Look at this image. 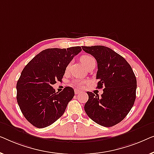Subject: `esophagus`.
Segmentation results:
<instances>
[{
    "mask_svg": "<svg viewBox=\"0 0 154 154\" xmlns=\"http://www.w3.org/2000/svg\"><path fill=\"white\" fill-rule=\"evenodd\" d=\"M82 91L80 90H78V89H75V94H80V93H81Z\"/></svg>",
    "mask_w": 154,
    "mask_h": 154,
    "instance_id": "esophagus-1",
    "label": "esophagus"
}]
</instances>
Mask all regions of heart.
<instances>
[{"label":"heart","mask_w":154,"mask_h":154,"mask_svg":"<svg viewBox=\"0 0 154 154\" xmlns=\"http://www.w3.org/2000/svg\"><path fill=\"white\" fill-rule=\"evenodd\" d=\"M80 60H81L82 63L83 64L86 68H87V66H89L91 63L96 62V60H95V58L93 57V56L88 54L82 56L81 58H80ZM68 68H69V65L67 66L66 70H68ZM72 84H74V85L78 86V87H81V86H82V85H83V81L77 79V80H75V81H73Z\"/></svg>","instance_id":"obj_1"}]
</instances>
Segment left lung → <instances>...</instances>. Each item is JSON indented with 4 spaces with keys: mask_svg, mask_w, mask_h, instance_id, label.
<instances>
[{
    "mask_svg": "<svg viewBox=\"0 0 154 154\" xmlns=\"http://www.w3.org/2000/svg\"><path fill=\"white\" fill-rule=\"evenodd\" d=\"M82 49L97 60V88H103L100 97L87 92L84 110L94 122L112 127L120 123L133 107L137 88L135 75L126 60L109 47L84 46Z\"/></svg>",
    "mask_w": 154,
    "mask_h": 154,
    "instance_id": "1",
    "label": "left lung"
}]
</instances>
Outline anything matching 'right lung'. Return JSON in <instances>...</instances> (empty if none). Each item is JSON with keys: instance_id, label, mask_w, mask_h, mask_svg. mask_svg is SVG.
I'll use <instances>...</instances> for the list:
<instances>
[{"instance_id": "right-lung-1", "label": "right lung", "mask_w": 154, "mask_h": 154, "mask_svg": "<svg viewBox=\"0 0 154 154\" xmlns=\"http://www.w3.org/2000/svg\"><path fill=\"white\" fill-rule=\"evenodd\" d=\"M81 47L45 49L23 69L17 83V100L26 120L38 128L49 126L58 120L75 96L66 86L56 92L52 86L61 82L65 71Z\"/></svg>"}]
</instances>
